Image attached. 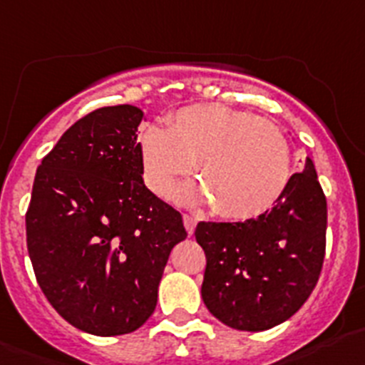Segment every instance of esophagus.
<instances>
[{"label":"esophagus","instance_id":"esophagus-1","mask_svg":"<svg viewBox=\"0 0 365 365\" xmlns=\"http://www.w3.org/2000/svg\"><path fill=\"white\" fill-rule=\"evenodd\" d=\"M182 220H185V226H186V230H188V233L192 235L193 230H195V226H197V217L190 215V213H185V215H182Z\"/></svg>","mask_w":365,"mask_h":365}]
</instances>
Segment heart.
Instances as JSON below:
<instances>
[{
	"label": "heart",
	"mask_w": 365,
	"mask_h": 365,
	"mask_svg": "<svg viewBox=\"0 0 365 365\" xmlns=\"http://www.w3.org/2000/svg\"><path fill=\"white\" fill-rule=\"evenodd\" d=\"M145 182L170 197L193 168L200 179L177 197L213 205L226 219H252L272 208L289 180L292 155L282 130L264 117L224 105H192L150 126L139 139Z\"/></svg>",
	"instance_id": "heart-1"
}]
</instances>
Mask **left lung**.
Wrapping results in <instances>:
<instances>
[{"label":"left lung","mask_w":365,"mask_h":365,"mask_svg":"<svg viewBox=\"0 0 365 365\" xmlns=\"http://www.w3.org/2000/svg\"><path fill=\"white\" fill-rule=\"evenodd\" d=\"M327 202L312 159L272 210L244 222H199L206 253L202 300L233 329L266 331L299 312L326 255Z\"/></svg>","instance_id":"1"}]
</instances>
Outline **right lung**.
I'll return each instance as SVG.
<instances>
[{
    "instance_id": "right-lung-1",
    "label": "right lung",
    "mask_w": 365,
    "mask_h": 365,
    "mask_svg": "<svg viewBox=\"0 0 365 365\" xmlns=\"http://www.w3.org/2000/svg\"><path fill=\"white\" fill-rule=\"evenodd\" d=\"M143 110L105 106L43 157L26 210V248L41 292L73 327L132 333L152 317L182 215L143 180Z\"/></svg>"
}]
</instances>
